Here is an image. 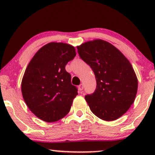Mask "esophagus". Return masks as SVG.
I'll list each match as a JSON object with an SVG mask.
<instances>
[{"instance_id": "esophagus-1", "label": "esophagus", "mask_w": 155, "mask_h": 155, "mask_svg": "<svg viewBox=\"0 0 155 155\" xmlns=\"http://www.w3.org/2000/svg\"><path fill=\"white\" fill-rule=\"evenodd\" d=\"M83 88H84L83 84H80L79 86V87H78V89H79V90L80 92H81V91H82Z\"/></svg>"}]
</instances>
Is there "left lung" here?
Wrapping results in <instances>:
<instances>
[{
  "label": "left lung",
  "instance_id": "8db88e82",
  "mask_svg": "<svg viewBox=\"0 0 155 155\" xmlns=\"http://www.w3.org/2000/svg\"><path fill=\"white\" fill-rule=\"evenodd\" d=\"M77 49L97 82L95 91L85 96L90 110L103 120H117L136 98L138 79L132 65L117 48L101 39L84 42Z\"/></svg>",
  "mask_w": 155,
  "mask_h": 155
}]
</instances>
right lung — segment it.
<instances>
[{"instance_id":"right-lung-1","label":"right lung","mask_w":155,"mask_h":155,"mask_svg":"<svg viewBox=\"0 0 155 155\" xmlns=\"http://www.w3.org/2000/svg\"><path fill=\"white\" fill-rule=\"evenodd\" d=\"M76 54L72 45L51 42L38 49L27 66L21 84L22 97L40 120L56 122L70 111L78 92L65 65Z\"/></svg>"}]
</instances>
